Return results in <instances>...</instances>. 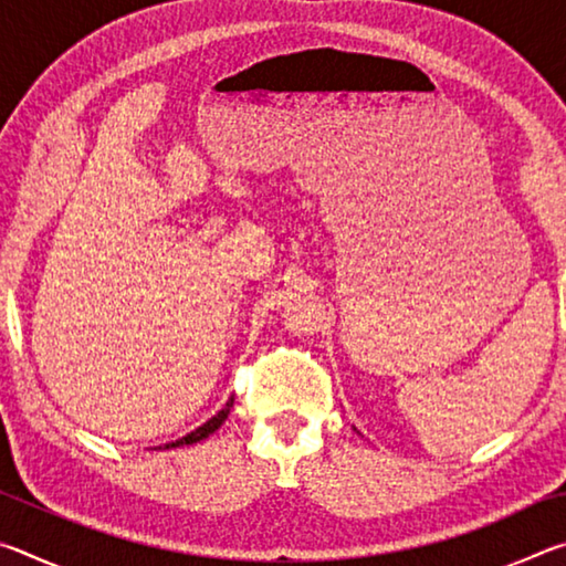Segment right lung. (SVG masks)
<instances>
[{
    "instance_id": "add662e5",
    "label": "right lung",
    "mask_w": 566,
    "mask_h": 566,
    "mask_svg": "<svg viewBox=\"0 0 566 566\" xmlns=\"http://www.w3.org/2000/svg\"><path fill=\"white\" fill-rule=\"evenodd\" d=\"M232 405H234V397L227 401L224 405V409L222 411H217V415L209 419V421H205L202 427H197L195 432H189L187 437H181V439H177V442H171V444H167V449H171V447H185V444H197V442H202V439H207L209 434H214L219 427L224 424V419L229 417V409H232Z\"/></svg>"
}]
</instances>
